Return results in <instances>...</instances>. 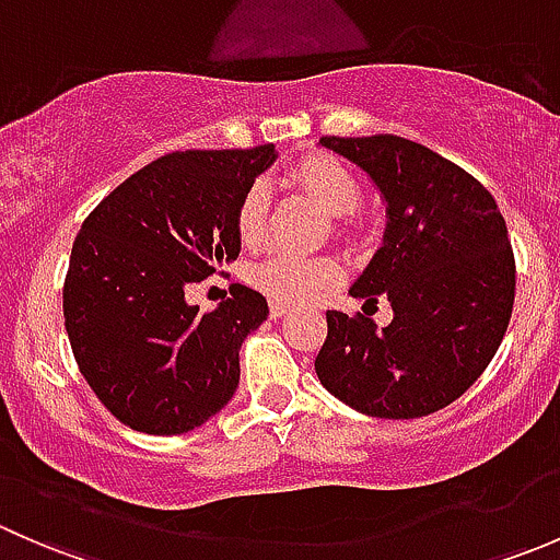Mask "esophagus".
Wrapping results in <instances>:
<instances>
[{"label": "esophagus", "instance_id": "34e87169", "mask_svg": "<svg viewBox=\"0 0 560 560\" xmlns=\"http://www.w3.org/2000/svg\"><path fill=\"white\" fill-rule=\"evenodd\" d=\"M287 312H290V306H284V303H270V316H273V319H279V316H284Z\"/></svg>", "mask_w": 560, "mask_h": 560}]
</instances>
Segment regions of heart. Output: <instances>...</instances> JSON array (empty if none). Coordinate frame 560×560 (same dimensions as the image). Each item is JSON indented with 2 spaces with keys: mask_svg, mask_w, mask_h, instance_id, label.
Listing matches in <instances>:
<instances>
[{
  "mask_svg": "<svg viewBox=\"0 0 560 560\" xmlns=\"http://www.w3.org/2000/svg\"><path fill=\"white\" fill-rule=\"evenodd\" d=\"M292 184L314 197L332 219L354 217L363 206V186L352 171L327 154L303 156L290 171ZM268 217V189L254 180L241 195L235 208V230L246 246L259 244ZM338 268L332 259L312 257V254L273 252L252 268V284L276 303L301 306L319 298L336 281Z\"/></svg>",
  "mask_w": 560,
  "mask_h": 560,
  "instance_id": "heart-1",
  "label": "heart"
}]
</instances>
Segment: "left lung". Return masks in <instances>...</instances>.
Masks as SVG:
<instances>
[{
  "instance_id": "8db88e82",
  "label": "left lung",
  "mask_w": 560,
  "mask_h": 560,
  "mask_svg": "<svg viewBox=\"0 0 560 560\" xmlns=\"http://www.w3.org/2000/svg\"><path fill=\"white\" fill-rule=\"evenodd\" d=\"M387 202L385 244L352 292L387 298L393 322L327 312L319 382L352 409L411 420L460 398L501 347L515 306V254L493 195L455 162L398 138H322Z\"/></svg>"
}]
</instances>
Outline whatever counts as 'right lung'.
Wrapping results in <instances>:
<instances>
[{
	"label": "right lung",
	"instance_id": "right-lung-1",
	"mask_svg": "<svg viewBox=\"0 0 560 560\" xmlns=\"http://www.w3.org/2000/svg\"><path fill=\"white\" fill-rule=\"evenodd\" d=\"M273 145L173 151L129 175L72 244L65 327L83 380L118 422L151 436L195 431L233 398L238 349L268 319L244 284L200 312L186 287L238 257L235 208Z\"/></svg>",
	"mask_w": 560,
	"mask_h": 560
}]
</instances>
